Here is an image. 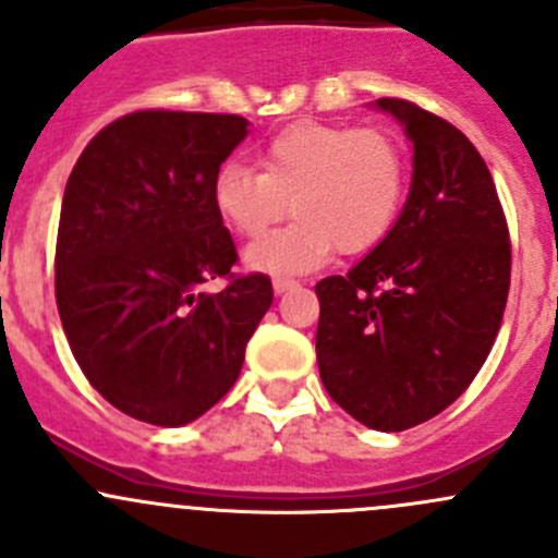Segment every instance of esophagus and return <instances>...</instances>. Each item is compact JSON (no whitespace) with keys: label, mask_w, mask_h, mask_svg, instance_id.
I'll return each instance as SVG.
<instances>
[{"label":"esophagus","mask_w":558,"mask_h":558,"mask_svg":"<svg viewBox=\"0 0 558 558\" xmlns=\"http://www.w3.org/2000/svg\"><path fill=\"white\" fill-rule=\"evenodd\" d=\"M296 280H291V278H275L272 280V289H275V294H286V291H291V289H296Z\"/></svg>","instance_id":"1"}]
</instances>
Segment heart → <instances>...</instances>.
I'll return each instance as SVG.
<instances>
[{
  "mask_svg": "<svg viewBox=\"0 0 558 558\" xmlns=\"http://www.w3.org/2000/svg\"><path fill=\"white\" fill-rule=\"evenodd\" d=\"M262 172L227 161L213 178V205L243 238H258L286 216L294 221L245 251L251 269L296 275L335 251L353 256L386 238L402 207L408 161L378 129L302 121L275 134L258 154Z\"/></svg>",
  "mask_w": 558,
  "mask_h": 558,
  "instance_id": "b5f03b06",
  "label": "heart"
}]
</instances>
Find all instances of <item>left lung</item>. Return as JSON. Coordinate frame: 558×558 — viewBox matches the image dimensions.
<instances>
[{"mask_svg":"<svg viewBox=\"0 0 558 558\" xmlns=\"http://www.w3.org/2000/svg\"><path fill=\"white\" fill-rule=\"evenodd\" d=\"M413 143L391 232L348 275L315 286V353L329 397L359 424L402 432L456 402L486 362L510 291V238L475 145L408 99L375 102Z\"/></svg>","mask_w":558,"mask_h":558,"instance_id":"8db88e82","label":"left lung"}]
</instances>
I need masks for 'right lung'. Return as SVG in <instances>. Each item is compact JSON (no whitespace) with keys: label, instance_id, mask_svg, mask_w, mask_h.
Listing matches in <instances>:
<instances>
[{"label":"right lung","instance_id":"add662e5","mask_svg":"<svg viewBox=\"0 0 558 558\" xmlns=\"http://www.w3.org/2000/svg\"><path fill=\"white\" fill-rule=\"evenodd\" d=\"M243 116L140 110L105 126L64 189L56 305L88 384L132 418L183 426L238 380L272 305L267 275H238L213 178ZM228 278L207 295L201 286Z\"/></svg>","mask_w":558,"mask_h":558}]
</instances>
